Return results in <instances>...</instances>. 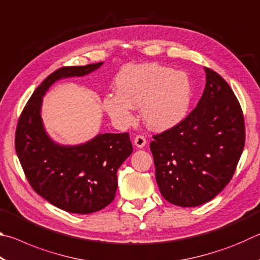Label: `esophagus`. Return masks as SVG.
<instances>
[{
  "mask_svg": "<svg viewBox=\"0 0 260 260\" xmlns=\"http://www.w3.org/2000/svg\"><path fill=\"white\" fill-rule=\"evenodd\" d=\"M146 143H147V140L144 139L143 136H141V135H138V136H136V138L134 139L135 147H138V148H140V149L146 146Z\"/></svg>",
  "mask_w": 260,
  "mask_h": 260,
  "instance_id": "34e87169",
  "label": "esophagus"
}]
</instances>
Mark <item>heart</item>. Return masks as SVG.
<instances>
[{"instance_id":"heart-1","label":"heart","mask_w":260,"mask_h":260,"mask_svg":"<svg viewBox=\"0 0 260 260\" xmlns=\"http://www.w3.org/2000/svg\"><path fill=\"white\" fill-rule=\"evenodd\" d=\"M118 94L107 95L103 108L117 124L131 125L133 108H141L144 124L152 131H166L181 122L191 101V80L184 71L159 64L125 68L116 78Z\"/></svg>"}]
</instances>
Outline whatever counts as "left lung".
<instances>
[{
    "label": "left lung",
    "instance_id": "obj_1",
    "mask_svg": "<svg viewBox=\"0 0 260 260\" xmlns=\"http://www.w3.org/2000/svg\"><path fill=\"white\" fill-rule=\"evenodd\" d=\"M204 71L205 89L197 107L150 143L160 193L182 208L208 203L227 186L245 142L235 94L217 72Z\"/></svg>",
    "mask_w": 260,
    "mask_h": 260
}]
</instances>
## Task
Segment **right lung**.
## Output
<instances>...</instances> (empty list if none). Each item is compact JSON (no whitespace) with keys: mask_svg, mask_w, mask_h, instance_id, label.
Segmentation results:
<instances>
[{"mask_svg":"<svg viewBox=\"0 0 260 260\" xmlns=\"http://www.w3.org/2000/svg\"><path fill=\"white\" fill-rule=\"evenodd\" d=\"M103 61L67 67L48 76L30 96L16 131L17 156L35 192L67 212L88 214L108 206L116 196L117 171L133 151L128 133L98 134L85 143L64 146L46 132L43 96L56 81L83 77Z\"/></svg>","mask_w":260,"mask_h":260,"instance_id":"obj_1","label":"right lung"}]
</instances>
